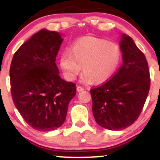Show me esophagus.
Here are the masks:
<instances>
[{"label":"esophagus","instance_id":"1","mask_svg":"<svg viewBox=\"0 0 160 160\" xmlns=\"http://www.w3.org/2000/svg\"><path fill=\"white\" fill-rule=\"evenodd\" d=\"M77 90L78 92L83 91V90H84V88H83V87H81V86H77Z\"/></svg>","mask_w":160,"mask_h":160}]
</instances>
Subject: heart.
I'll list each match as a JSON object with an SVG mask.
<instances>
[{
  "mask_svg": "<svg viewBox=\"0 0 160 160\" xmlns=\"http://www.w3.org/2000/svg\"><path fill=\"white\" fill-rule=\"evenodd\" d=\"M122 59L118 43L96 37H85L71 46L59 58V66L69 81L77 79L83 68L82 81L101 83L109 80L118 69Z\"/></svg>",
  "mask_w": 160,
  "mask_h": 160,
  "instance_id": "b5f03b06",
  "label": "heart"
}]
</instances>
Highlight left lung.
Listing matches in <instances>:
<instances>
[{"label": "left lung", "instance_id": "obj_1", "mask_svg": "<svg viewBox=\"0 0 160 160\" xmlns=\"http://www.w3.org/2000/svg\"><path fill=\"white\" fill-rule=\"evenodd\" d=\"M123 63L114 76L90 89L93 117L100 126L122 130L138 119L150 88L149 66L144 53L132 38L122 35Z\"/></svg>", "mask_w": 160, "mask_h": 160}]
</instances>
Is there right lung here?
<instances>
[{"label": "right lung", "mask_w": 160, "mask_h": 160, "mask_svg": "<svg viewBox=\"0 0 160 160\" xmlns=\"http://www.w3.org/2000/svg\"><path fill=\"white\" fill-rule=\"evenodd\" d=\"M62 39L42 29L21 46L10 67L11 93L16 108L32 128L49 132L65 122L76 84L59 75L56 57Z\"/></svg>", "instance_id": "1"}]
</instances>
